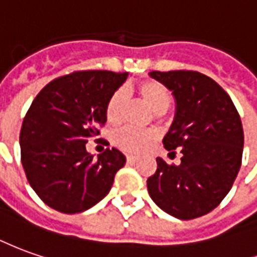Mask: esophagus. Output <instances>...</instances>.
Wrapping results in <instances>:
<instances>
[{"instance_id": "34e87169", "label": "esophagus", "mask_w": 257, "mask_h": 257, "mask_svg": "<svg viewBox=\"0 0 257 257\" xmlns=\"http://www.w3.org/2000/svg\"><path fill=\"white\" fill-rule=\"evenodd\" d=\"M126 160H128V163H135V162H138V158L136 156H126Z\"/></svg>"}]
</instances>
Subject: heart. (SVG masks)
Returning a JSON list of instances; mask_svg holds the SVG:
<instances>
[{
  "label": "heart",
  "mask_w": 257,
  "mask_h": 257,
  "mask_svg": "<svg viewBox=\"0 0 257 257\" xmlns=\"http://www.w3.org/2000/svg\"><path fill=\"white\" fill-rule=\"evenodd\" d=\"M136 91L146 105L155 114H165L172 104V94L165 85L158 81L146 80L136 87ZM126 104V95L122 90L115 91L105 106L106 119L111 123H119L123 116ZM155 141V135L148 131H136L125 128L118 131L114 135V145L125 153H141L146 151Z\"/></svg>",
  "instance_id": "b5f03b06"
}]
</instances>
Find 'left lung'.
<instances>
[{"label": "left lung", "instance_id": "left-lung-1", "mask_svg": "<svg viewBox=\"0 0 257 257\" xmlns=\"http://www.w3.org/2000/svg\"><path fill=\"white\" fill-rule=\"evenodd\" d=\"M176 99V114L163 138L167 151H180L179 166L156 159L148 191L159 208L179 219H194L219 205L238 176L243 129L231 97L198 71H151ZM174 153V152H172Z\"/></svg>", "mask_w": 257, "mask_h": 257}]
</instances>
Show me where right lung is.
Segmentation results:
<instances>
[{
  "mask_svg": "<svg viewBox=\"0 0 257 257\" xmlns=\"http://www.w3.org/2000/svg\"><path fill=\"white\" fill-rule=\"evenodd\" d=\"M126 77L74 71L50 81L32 101L19 135L21 160L31 187L50 208L77 214L109 193L126 158L112 148L94 159L85 143L99 135L106 102Z\"/></svg>",
  "mask_w": 257,
  "mask_h": 257,
  "instance_id": "add662e5",
  "label": "right lung"
}]
</instances>
